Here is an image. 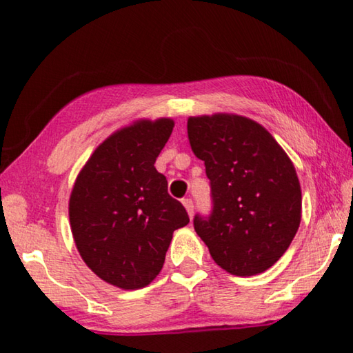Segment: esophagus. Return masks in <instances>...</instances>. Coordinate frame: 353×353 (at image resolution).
<instances>
[{
    "label": "esophagus",
    "instance_id": "1",
    "mask_svg": "<svg viewBox=\"0 0 353 353\" xmlns=\"http://www.w3.org/2000/svg\"><path fill=\"white\" fill-rule=\"evenodd\" d=\"M182 204H183V207L187 208V213H188V216L190 218H193V213H194V205H193V201L191 199H182Z\"/></svg>",
    "mask_w": 353,
    "mask_h": 353
}]
</instances>
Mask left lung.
Segmentation results:
<instances>
[{
	"label": "left lung",
	"instance_id": "8db88e82",
	"mask_svg": "<svg viewBox=\"0 0 353 353\" xmlns=\"http://www.w3.org/2000/svg\"><path fill=\"white\" fill-rule=\"evenodd\" d=\"M188 140L210 179V216L194 230L218 266L234 276L265 272L294 238L302 216L294 165L254 119L232 113L190 117Z\"/></svg>",
	"mask_w": 353,
	"mask_h": 353
}]
</instances>
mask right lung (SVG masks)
Returning <instances> with one entry per match:
<instances>
[{"label": "right lung", "mask_w": 353, "mask_h": 353, "mask_svg": "<svg viewBox=\"0 0 353 353\" xmlns=\"http://www.w3.org/2000/svg\"><path fill=\"white\" fill-rule=\"evenodd\" d=\"M172 128L171 118L139 119L113 132L94 149L71 191L70 225L82 260L121 290L151 283L162 271L172 232L190 223L154 166Z\"/></svg>", "instance_id": "1"}]
</instances>
